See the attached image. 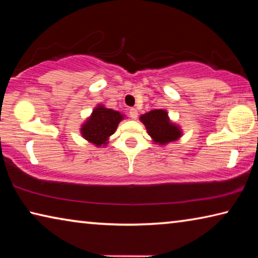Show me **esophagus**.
<instances>
[{"mask_svg": "<svg viewBox=\"0 0 258 258\" xmlns=\"http://www.w3.org/2000/svg\"><path fill=\"white\" fill-rule=\"evenodd\" d=\"M128 115L132 119H137L138 118V110L135 108H131L128 111Z\"/></svg>", "mask_w": 258, "mask_h": 258, "instance_id": "1", "label": "esophagus"}]
</instances>
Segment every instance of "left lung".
Returning a JSON list of instances; mask_svg holds the SVG:
<instances>
[{"label": "left lung", "instance_id": "8db88e82", "mask_svg": "<svg viewBox=\"0 0 258 258\" xmlns=\"http://www.w3.org/2000/svg\"><path fill=\"white\" fill-rule=\"evenodd\" d=\"M152 140L158 145H166L181 138L182 132L178 126L171 123L168 113L163 109H156L140 116Z\"/></svg>", "mask_w": 258, "mask_h": 258}]
</instances>
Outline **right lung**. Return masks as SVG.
Returning a JSON list of instances; mask_svg holds the SVG:
<instances>
[{"label": "right lung", "instance_id": "right-lung-1", "mask_svg": "<svg viewBox=\"0 0 258 258\" xmlns=\"http://www.w3.org/2000/svg\"><path fill=\"white\" fill-rule=\"evenodd\" d=\"M124 118L119 111L108 109L99 104L93 109L91 115L82 125L81 134L87 141L97 147L106 146L110 135L115 133L117 126Z\"/></svg>", "mask_w": 258, "mask_h": 258}]
</instances>
